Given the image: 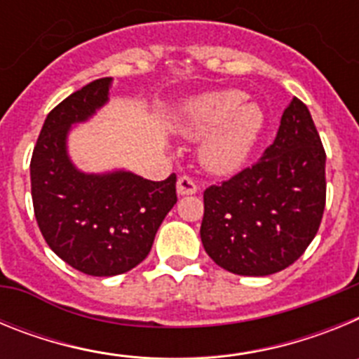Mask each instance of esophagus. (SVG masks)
<instances>
[{"label": "esophagus", "mask_w": 359, "mask_h": 359, "mask_svg": "<svg viewBox=\"0 0 359 359\" xmlns=\"http://www.w3.org/2000/svg\"><path fill=\"white\" fill-rule=\"evenodd\" d=\"M198 192V183L189 176H180L177 180V194L180 196H190Z\"/></svg>", "instance_id": "34e87169"}]
</instances>
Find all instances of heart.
Returning <instances> with one entry per match:
<instances>
[{
    "mask_svg": "<svg viewBox=\"0 0 359 359\" xmlns=\"http://www.w3.org/2000/svg\"><path fill=\"white\" fill-rule=\"evenodd\" d=\"M243 91L226 90L190 100L182 113L180 131L205 138L199 151L201 163L210 172H233L248 160L264 129V111L244 102Z\"/></svg>",
    "mask_w": 359,
    "mask_h": 359,
    "instance_id": "obj_1",
    "label": "heart"
}]
</instances>
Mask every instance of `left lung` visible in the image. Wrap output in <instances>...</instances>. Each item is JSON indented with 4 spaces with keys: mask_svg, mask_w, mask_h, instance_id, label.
Instances as JSON below:
<instances>
[{
    "mask_svg": "<svg viewBox=\"0 0 359 359\" xmlns=\"http://www.w3.org/2000/svg\"><path fill=\"white\" fill-rule=\"evenodd\" d=\"M325 187L322 140L306 104L293 98L261 160L205 190V252L236 275L286 269L315 239Z\"/></svg>",
    "mask_w": 359,
    "mask_h": 359,
    "instance_id": "obj_1",
    "label": "left lung"
}]
</instances>
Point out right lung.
Returning a JSON list of instances; mask_svg holds the SVG:
<instances>
[{"instance_id":"right-lung-1","label":"right lung","mask_w":359,"mask_h":359,"mask_svg":"<svg viewBox=\"0 0 359 359\" xmlns=\"http://www.w3.org/2000/svg\"><path fill=\"white\" fill-rule=\"evenodd\" d=\"M111 79H97L48 113L32 152V201L44 241L66 264L113 277L140 264L176 205V174L151 182L126 170L84 174L69 161L66 136L107 102Z\"/></svg>"}]
</instances>
